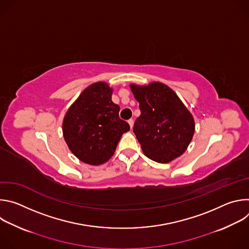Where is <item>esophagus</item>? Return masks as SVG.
I'll return each mask as SVG.
<instances>
[{"mask_svg":"<svg viewBox=\"0 0 249 249\" xmlns=\"http://www.w3.org/2000/svg\"><path fill=\"white\" fill-rule=\"evenodd\" d=\"M128 123H129V125H130V128L132 129V128H133V125H134V120H133V119H129V120H128Z\"/></svg>","mask_w":249,"mask_h":249,"instance_id":"esophagus-1","label":"esophagus"}]
</instances>
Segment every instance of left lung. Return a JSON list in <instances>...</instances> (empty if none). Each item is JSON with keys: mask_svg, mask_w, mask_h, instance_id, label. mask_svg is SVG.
I'll use <instances>...</instances> for the list:
<instances>
[{"mask_svg": "<svg viewBox=\"0 0 249 249\" xmlns=\"http://www.w3.org/2000/svg\"><path fill=\"white\" fill-rule=\"evenodd\" d=\"M130 88L141 110L133 131L143 153L160 163L180 157L195 132L194 118L186 106L162 83L131 84Z\"/></svg>", "mask_w": 249, "mask_h": 249, "instance_id": "left-lung-1", "label": "left lung"}]
</instances>
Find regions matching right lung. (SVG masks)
<instances>
[{
	"label": "right lung",
	"mask_w": 249,
	"mask_h": 249,
	"mask_svg": "<svg viewBox=\"0 0 249 249\" xmlns=\"http://www.w3.org/2000/svg\"><path fill=\"white\" fill-rule=\"evenodd\" d=\"M112 89L104 82L88 87L70 106L63 120V136L80 160L91 165L107 161L122 135L130 130L120 119L118 104L111 100Z\"/></svg>",
	"instance_id": "right-lung-1"
}]
</instances>
